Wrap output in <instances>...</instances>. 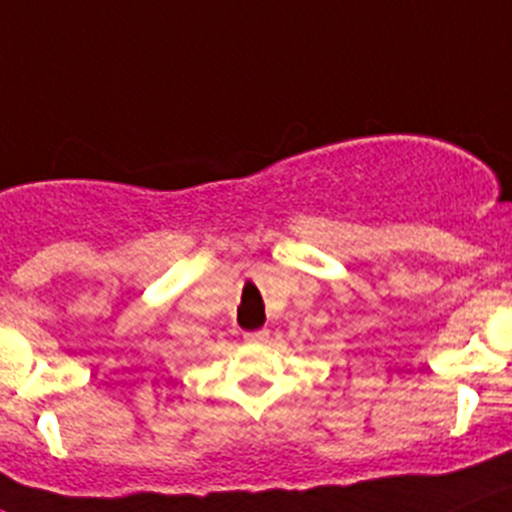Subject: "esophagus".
I'll return each instance as SVG.
<instances>
[{
	"instance_id": "1",
	"label": "esophagus",
	"mask_w": 512,
	"mask_h": 512,
	"mask_svg": "<svg viewBox=\"0 0 512 512\" xmlns=\"http://www.w3.org/2000/svg\"><path fill=\"white\" fill-rule=\"evenodd\" d=\"M243 339H246L248 344H264L266 339H269V329H256V332H248V334H243Z\"/></svg>"
}]
</instances>
